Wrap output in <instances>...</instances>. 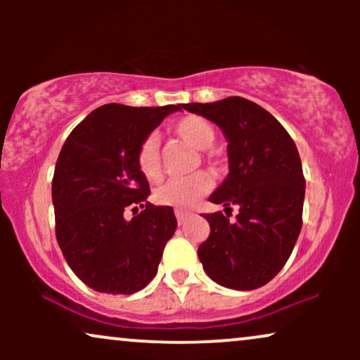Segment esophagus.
Instances as JSON below:
<instances>
[{
	"label": "esophagus",
	"mask_w": 360,
	"mask_h": 360,
	"mask_svg": "<svg viewBox=\"0 0 360 360\" xmlns=\"http://www.w3.org/2000/svg\"><path fill=\"white\" fill-rule=\"evenodd\" d=\"M174 213H176L177 223H179V225H183V223H184L186 220H188L189 217H191V213H189V212H186V210H179V208H177Z\"/></svg>",
	"instance_id": "1"
}]
</instances>
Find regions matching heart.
I'll use <instances>...</instances> for the list:
<instances>
[{
  "label": "heart",
  "mask_w": 360,
  "mask_h": 360,
  "mask_svg": "<svg viewBox=\"0 0 360 360\" xmlns=\"http://www.w3.org/2000/svg\"><path fill=\"white\" fill-rule=\"evenodd\" d=\"M174 134L184 142L194 148H210L214 142V130L213 127L206 122L205 118L189 115V117L181 118L179 122L172 127ZM137 166L147 179H157L160 174V152H159V140L155 135H148L140 143L137 152ZM212 177L206 172H194L186 177H172L166 183L157 186L154 191L155 203L164 206H174V208H188L193 206L212 189Z\"/></svg>",
  "instance_id": "b5f03b06"
}]
</instances>
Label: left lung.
<instances>
[{
    "mask_svg": "<svg viewBox=\"0 0 360 360\" xmlns=\"http://www.w3.org/2000/svg\"><path fill=\"white\" fill-rule=\"evenodd\" d=\"M184 110L220 127L229 152V176L210 196L237 206L229 220L208 213L210 237L198 249L206 274L220 286L250 291L283 269L303 225L304 176L292 139L267 110L240 96L188 103Z\"/></svg>",
    "mask_w": 360,
    "mask_h": 360,
    "instance_id": "1",
    "label": "left lung"
}]
</instances>
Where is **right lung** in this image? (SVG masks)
I'll use <instances>...</instances> for the list:
<instances>
[{"label": "right lung", "mask_w": 360, "mask_h": 360, "mask_svg": "<svg viewBox=\"0 0 360 360\" xmlns=\"http://www.w3.org/2000/svg\"><path fill=\"white\" fill-rule=\"evenodd\" d=\"M179 110L103 105L62 146L52 179L56 237L74 274L94 291L134 295L157 274L177 221L171 206L147 201L150 189L137 152ZM127 211L134 218L127 221Z\"/></svg>", "instance_id": "right-lung-1"}]
</instances>
